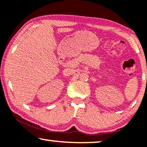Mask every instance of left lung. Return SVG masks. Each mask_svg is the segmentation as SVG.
<instances>
[{"label": "left lung", "mask_w": 147, "mask_h": 147, "mask_svg": "<svg viewBox=\"0 0 147 147\" xmlns=\"http://www.w3.org/2000/svg\"><path fill=\"white\" fill-rule=\"evenodd\" d=\"M146 81H147V78H146Z\"/></svg>", "instance_id": "8db88e82"}]
</instances>
